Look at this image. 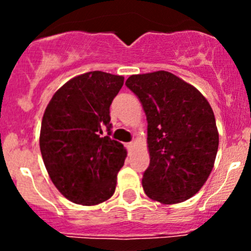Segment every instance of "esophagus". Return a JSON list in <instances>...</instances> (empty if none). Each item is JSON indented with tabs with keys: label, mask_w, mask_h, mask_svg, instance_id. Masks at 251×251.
I'll return each mask as SVG.
<instances>
[{
	"label": "esophagus",
	"mask_w": 251,
	"mask_h": 251,
	"mask_svg": "<svg viewBox=\"0 0 251 251\" xmlns=\"http://www.w3.org/2000/svg\"><path fill=\"white\" fill-rule=\"evenodd\" d=\"M133 146H135V143H133V142H130V143H126V148H127L128 151H131V148H132Z\"/></svg>",
	"instance_id": "esophagus-1"
}]
</instances>
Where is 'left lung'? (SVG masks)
Here are the masks:
<instances>
[{"mask_svg":"<svg viewBox=\"0 0 251 251\" xmlns=\"http://www.w3.org/2000/svg\"><path fill=\"white\" fill-rule=\"evenodd\" d=\"M125 85L138 97L148 123L144 193L161 204L187 201L206 182L219 148L209 102L191 83L164 70L131 75Z\"/></svg>","mask_w":251,"mask_h":251,"instance_id":"obj_1","label":"left lung"}]
</instances>
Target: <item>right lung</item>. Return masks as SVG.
<instances>
[{"instance_id":"1","label":"right lung","mask_w":251,"mask_h":251,"mask_svg":"<svg viewBox=\"0 0 251 251\" xmlns=\"http://www.w3.org/2000/svg\"><path fill=\"white\" fill-rule=\"evenodd\" d=\"M124 76L90 72L70 78L48 103L40 131L42 159L55 188L75 204L97 205L115 192L125 147L110 135L109 107Z\"/></svg>"}]
</instances>
